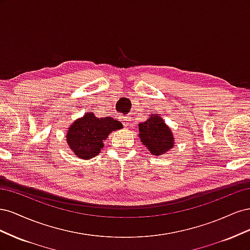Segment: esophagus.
<instances>
[{"mask_svg":"<svg viewBox=\"0 0 250 250\" xmlns=\"http://www.w3.org/2000/svg\"><path fill=\"white\" fill-rule=\"evenodd\" d=\"M121 121H122V123L125 127H128L131 125V118L129 116H125V117H122V119H121Z\"/></svg>","mask_w":250,"mask_h":250,"instance_id":"obj_1","label":"esophagus"}]
</instances>
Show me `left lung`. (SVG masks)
<instances>
[{"instance_id":"8db88e82","label":"left lung","mask_w":250,"mask_h":250,"mask_svg":"<svg viewBox=\"0 0 250 250\" xmlns=\"http://www.w3.org/2000/svg\"><path fill=\"white\" fill-rule=\"evenodd\" d=\"M139 131L141 142L153 155L164 154L173 147V134L160 115H151L139 124Z\"/></svg>"}]
</instances>
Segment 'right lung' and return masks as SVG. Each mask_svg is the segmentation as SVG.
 <instances>
[{
  "instance_id": "right-lung-1",
  "label": "right lung",
  "mask_w": 250,
  "mask_h": 250,
  "mask_svg": "<svg viewBox=\"0 0 250 250\" xmlns=\"http://www.w3.org/2000/svg\"><path fill=\"white\" fill-rule=\"evenodd\" d=\"M120 128H122V124L115 119L97 118L93 113L87 112L71 125L66 134V142L77 157L89 160L100 153L103 141L108 134Z\"/></svg>"
}]
</instances>
